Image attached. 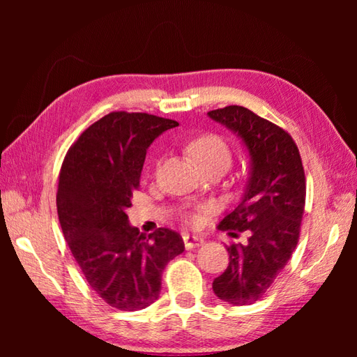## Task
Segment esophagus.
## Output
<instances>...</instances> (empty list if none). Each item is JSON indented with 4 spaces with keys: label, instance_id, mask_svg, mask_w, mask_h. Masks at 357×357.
I'll use <instances>...</instances> for the list:
<instances>
[{
    "label": "esophagus",
    "instance_id": "34e87169",
    "mask_svg": "<svg viewBox=\"0 0 357 357\" xmlns=\"http://www.w3.org/2000/svg\"><path fill=\"white\" fill-rule=\"evenodd\" d=\"M183 239H184L185 249H193V247H200L204 243V239L198 238V236H190V234H184Z\"/></svg>",
    "mask_w": 357,
    "mask_h": 357
}]
</instances>
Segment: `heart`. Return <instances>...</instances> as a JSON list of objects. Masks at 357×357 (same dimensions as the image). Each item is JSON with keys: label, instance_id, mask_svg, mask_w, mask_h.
<instances>
[{"label": "heart", "instance_id": "1", "mask_svg": "<svg viewBox=\"0 0 357 357\" xmlns=\"http://www.w3.org/2000/svg\"><path fill=\"white\" fill-rule=\"evenodd\" d=\"M189 151L193 155V159H195L204 170L209 167L217 165L228 168L233 160V153L229 144L217 134H204L193 138L189 144ZM209 208L211 206H206L204 209ZM184 219L192 223V225H195V223L200 220V215H198V211H187L184 214Z\"/></svg>", "mask_w": 357, "mask_h": 357}]
</instances>
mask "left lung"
<instances>
[{"label":"left lung","instance_id":"1","mask_svg":"<svg viewBox=\"0 0 357 357\" xmlns=\"http://www.w3.org/2000/svg\"><path fill=\"white\" fill-rule=\"evenodd\" d=\"M209 118L238 134L250 155V178L238 208L219 229L250 231L249 243L227 247L229 263L213 282L215 296L233 305L261 299L298 245L305 206V174L299 149L287 130L249 108L228 105Z\"/></svg>","mask_w":357,"mask_h":357}]
</instances>
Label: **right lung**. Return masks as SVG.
<instances>
[{
  "instance_id": "right-lung-1",
  "label": "right lung",
  "mask_w": 357,
  "mask_h": 357,
  "mask_svg": "<svg viewBox=\"0 0 357 357\" xmlns=\"http://www.w3.org/2000/svg\"><path fill=\"white\" fill-rule=\"evenodd\" d=\"M176 126L148 113L112 112L89 126L63 160L56 192L63 234L89 287L118 310L155 302L167 263L184 252L179 233L140 234L126 214L149 144Z\"/></svg>"
}]
</instances>
